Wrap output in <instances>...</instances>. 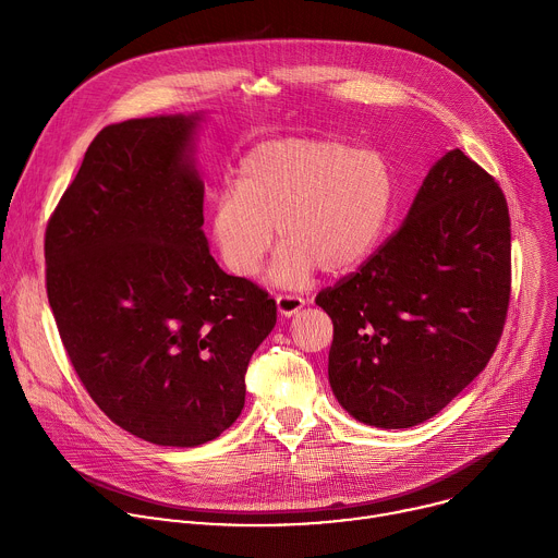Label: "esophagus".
I'll use <instances>...</instances> for the list:
<instances>
[{
    "instance_id": "obj_1",
    "label": "esophagus",
    "mask_w": 558,
    "mask_h": 558,
    "mask_svg": "<svg viewBox=\"0 0 558 558\" xmlns=\"http://www.w3.org/2000/svg\"><path fill=\"white\" fill-rule=\"evenodd\" d=\"M276 304H278V313H280V315L291 317V315H295V313L304 306V298L291 295V293H280V295L276 298Z\"/></svg>"
}]
</instances>
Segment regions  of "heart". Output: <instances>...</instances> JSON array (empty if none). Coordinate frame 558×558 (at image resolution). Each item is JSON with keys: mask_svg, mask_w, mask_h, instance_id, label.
Wrapping results in <instances>:
<instances>
[{"mask_svg": "<svg viewBox=\"0 0 558 558\" xmlns=\"http://www.w3.org/2000/svg\"><path fill=\"white\" fill-rule=\"evenodd\" d=\"M395 198V179L375 149L336 138L287 136L256 145L235 185L211 207V241L238 278L258 274L276 227L282 247L271 265L280 287H302L320 267L347 274L377 247Z\"/></svg>", "mask_w": 558, "mask_h": 558, "instance_id": "b5f03b06", "label": "heart"}]
</instances>
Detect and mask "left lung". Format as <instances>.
Listing matches in <instances>:
<instances>
[{"label":"left lung","mask_w":558,"mask_h":558,"mask_svg":"<svg viewBox=\"0 0 558 558\" xmlns=\"http://www.w3.org/2000/svg\"><path fill=\"white\" fill-rule=\"evenodd\" d=\"M510 302V214L461 149L424 179L404 225L315 304L333 320L329 384L375 428H411L490 362Z\"/></svg>","instance_id":"obj_1"}]
</instances>
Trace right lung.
<instances>
[{"label": "right lung", "mask_w": 558, "mask_h": 558, "mask_svg": "<svg viewBox=\"0 0 558 558\" xmlns=\"http://www.w3.org/2000/svg\"><path fill=\"white\" fill-rule=\"evenodd\" d=\"M201 114L104 128L46 227V291L95 404L156 446L194 448L245 407L276 302L227 276L203 233Z\"/></svg>", "instance_id": "add662e5"}]
</instances>
